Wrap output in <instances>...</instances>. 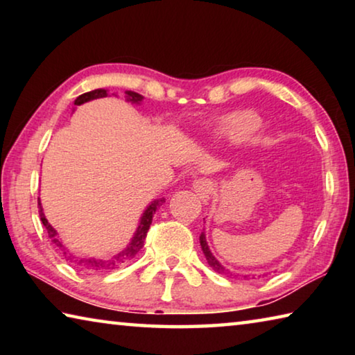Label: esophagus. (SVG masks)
<instances>
[{
  "instance_id": "obj_1",
  "label": "esophagus",
  "mask_w": 355,
  "mask_h": 355,
  "mask_svg": "<svg viewBox=\"0 0 355 355\" xmlns=\"http://www.w3.org/2000/svg\"><path fill=\"white\" fill-rule=\"evenodd\" d=\"M192 188H194L196 194L199 196L202 200H208L213 192V182L208 178H197L196 182L192 183Z\"/></svg>"
}]
</instances>
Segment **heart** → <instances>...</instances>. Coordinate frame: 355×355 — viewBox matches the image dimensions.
<instances>
[{"label": "heart", "instance_id": "b5f03b06", "mask_svg": "<svg viewBox=\"0 0 355 355\" xmlns=\"http://www.w3.org/2000/svg\"><path fill=\"white\" fill-rule=\"evenodd\" d=\"M261 120L254 112H235L232 116L224 119V122L220 123V135H224L230 141L241 142L248 139L260 127Z\"/></svg>", "mask_w": 355, "mask_h": 355}]
</instances>
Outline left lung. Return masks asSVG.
<instances>
[{
  "instance_id": "8db88e82",
  "label": "left lung",
  "mask_w": 355,
  "mask_h": 355,
  "mask_svg": "<svg viewBox=\"0 0 355 355\" xmlns=\"http://www.w3.org/2000/svg\"><path fill=\"white\" fill-rule=\"evenodd\" d=\"M200 245H202V250H203V254H205V258H207V261H208V264L209 266H211L216 272H219V274H222V275H230V271H228V269H225L224 266H222V264L216 260L214 258V255L211 254V250L208 249V244H207V239H205V233H202L200 235Z\"/></svg>"
}]
</instances>
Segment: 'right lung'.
Segmentation results:
<instances>
[{"label": "right lung", "mask_w": 355, "mask_h": 355, "mask_svg": "<svg viewBox=\"0 0 355 355\" xmlns=\"http://www.w3.org/2000/svg\"><path fill=\"white\" fill-rule=\"evenodd\" d=\"M106 95L107 94H106L105 89H95V91L80 95V97L75 100V105H83L89 100L101 98V97H106ZM127 95H128L130 101H141L142 100L141 95L136 94V92L130 91V92H127ZM163 202H164V199H156V200L150 203L148 208L146 209V213H144V216L141 218L139 227H137V230L135 233L133 239H131V243L123 250H120L117 255H114L112 258H110V260H100V258H80V257L71 255L70 252L65 249V245L61 243V239H59L58 232L50 224H48V220L45 219V214H44V211H42L40 202H39V214H40L42 224H44V227L46 228V232H48V238H51V243H55L58 248L62 250V254H64L65 258H67V260L75 261L78 266L86 269V271L98 272V271H106V269H117V268L122 266V264L133 260V258L137 255V252L142 249L144 241H146L147 232L150 228V224H152V219H153V214L156 211V208H158Z\"/></svg>", "instance_id": "obj_1"}]
</instances>
